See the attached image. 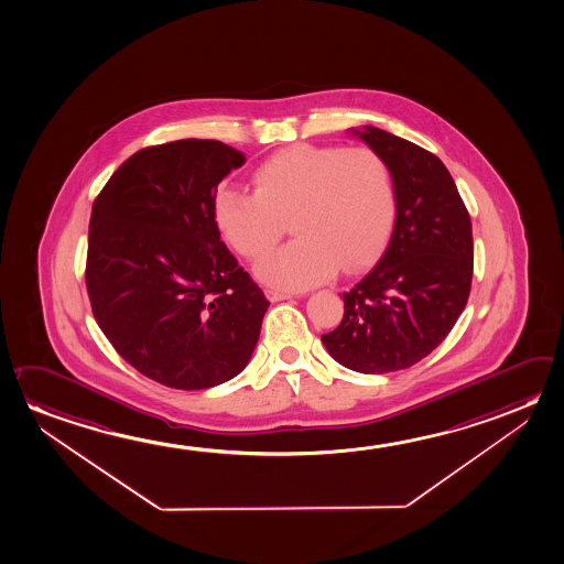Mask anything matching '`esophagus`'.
Masks as SVG:
<instances>
[{
  "instance_id": "1",
  "label": "esophagus",
  "mask_w": 564,
  "mask_h": 564,
  "mask_svg": "<svg viewBox=\"0 0 564 564\" xmlns=\"http://www.w3.org/2000/svg\"><path fill=\"white\" fill-rule=\"evenodd\" d=\"M267 297H269L270 302H280V300H290L292 294L280 292V290H267Z\"/></svg>"
}]
</instances>
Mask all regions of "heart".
<instances>
[{
    "label": "heart",
    "instance_id": "1",
    "mask_svg": "<svg viewBox=\"0 0 564 564\" xmlns=\"http://www.w3.org/2000/svg\"><path fill=\"white\" fill-rule=\"evenodd\" d=\"M252 192L221 188L215 221L235 251L264 257L290 219L294 241L257 264L270 286L302 290L365 267L384 247L395 219V189L384 159L368 147L294 144L252 172Z\"/></svg>",
    "mask_w": 564,
    "mask_h": 564
}]
</instances>
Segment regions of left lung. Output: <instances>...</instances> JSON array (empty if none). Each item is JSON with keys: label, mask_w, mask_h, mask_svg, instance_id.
<instances>
[{"label": "left lung", "mask_w": 564, "mask_h": 564, "mask_svg": "<svg viewBox=\"0 0 564 564\" xmlns=\"http://www.w3.org/2000/svg\"><path fill=\"white\" fill-rule=\"evenodd\" d=\"M352 133L392 172L395 224L382 259L343 294L339 327L322 340L343 367L384 375L420 362L455 327L473 284V224L433 152L376 127Z\"/></svg>", "instance_id": "left-lung-1"}]
</instances>
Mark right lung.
I'll use <instances>...</instances> for the list:
<instances>
[{"instance_id": "1", "label": "right lung", "mask_w": 564, "mask_h": 564, "mask_svg": "<svg viewBox=\"0 0 564 564\" xmlns=\"http://www.w3.org/2000/svg\"><path fill=\"white\" fill-rule=\"evenodd\" d=\"M245 154L209 139L129 156L94 202L86 288L99 329L159 384L204 390L247 367L270 302L221 241L219 182Z\"/></svg>"}]
</instances>
